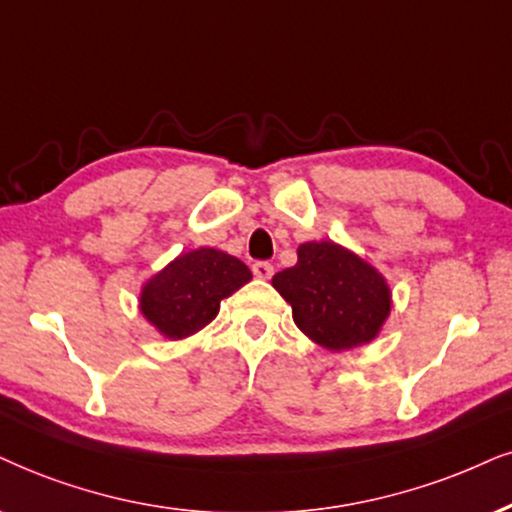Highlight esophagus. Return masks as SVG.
Wrapping results in <instances>:
<instances>
[{
  "instance_id": "obj_1",
  "label": "esophagus",
  "mask_w": 512,
  "mask_h": 512,
  "mask_svg": "<svg viewBox=\"0 0 512 512\" xmlns=\"http://www.w3.org/2000/svg\"><path fill=\"white\" fill-rule=\"evenodd\" d=\"M252 274L262 278V281H267V278H271V274H274V267H271L269 262H255L252 264Z\"/></svg>"
}]
</instances>
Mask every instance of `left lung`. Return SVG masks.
I'll list each match as a JSON object with an SVG mask.
<instances>
[{"label":"left lung","mask_w":512,"mask_h":512,"mask_svg":"<svg viewBox=\"0 0 512 512\" xmlns=\"http://www.w3.org/2000/svg\"><path fill=\"white\" fill-rule=\"evenodd\" d=\"M271 286L293 307L297 328L316 345L342 352L371 342L392 309L385 276L333 241L297 248V264Z\"/></svg>","instance_id":"8db88e82"}]
</instances>
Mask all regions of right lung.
Listing matches in <instances>:
<instances>
[{
    "label": "right lung",
    "mask_w": 512,
    "mask_h": 512,
    "mask_svg": "<svg viewBox=\"0 0 512 512\" xmlns=\"http://www.w3.org/2000/svg\"><path fill=\"white\" fill-rule=\"evenodd\" d=\"M252 278L234 255L215 248L184 252L141 288L139 309L170 340L189 338L219 314L224 297Z\"/></svg>",
    "instance_id": "1"
}]
</instances>
